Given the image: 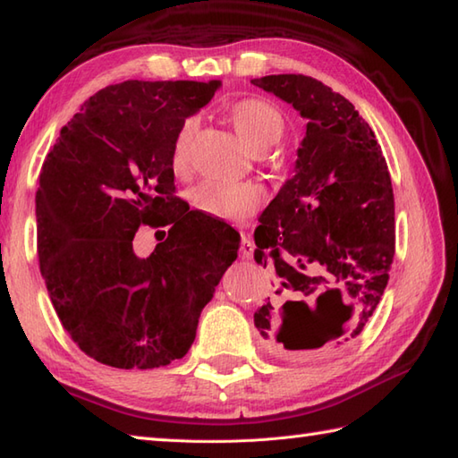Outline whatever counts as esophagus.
<instances>
[{"mask_svg":"<svg viewBox=\"0 0 458 458\" xmlns=\"http://www.w3.org/2000/svg\"><path fill=\"white\" fill-rule=\"evenodd\" d=\"M240 256L244 259H250L251 256H254V242H251L250 238H242V246H240Z\"/></svg>","mask_w":458,"mask_h":458,"instance_id":"esophagus-1","label":"esophagus"}]
</instances>
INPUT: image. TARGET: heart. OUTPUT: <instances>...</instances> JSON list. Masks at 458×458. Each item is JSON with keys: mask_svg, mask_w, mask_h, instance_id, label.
Masks as SVG:
<instances>
[{"mask_svg": "<svg viewBox=\"0 0 458 458\" xmlns=\"http://www.w3.org/2000/svg\"><path fill=\"white\" fill-rule=\"evenodd\" d=\"M230 123L242 143L254 155L269 151L285 130L284 115L276 106L258 98L242 100L232 106ZM194 130H197V122L187 120L174 135L171 149V167L174 173H184L189 169ZM191 200L207 216L224 222H242L259 207L264 200V192L250 182L204 181L192 189Z\"/></svg>", "mask_w": 458, "mask_h": 458, "instance_id": "obj_1", "label": "heart"}]
</instances>
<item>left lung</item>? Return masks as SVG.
Returning <instances> with one entry per match:
<instances>
[{
    "instance_id": "obj_1",
    "label": "left lung",
    "mask_w": 458,
    "mask_h": 458,
    "mask_svg": "<svg viewBox=\"0 0 458 458\" xmlns=\"http://www.w3.org/2000/svg\"><path fill=\"white\" fill-rule=\"evenodd\" d=\"M251 84L309 120L293 174L261 212L254 259L274 293L254 315L291 356H315L362 333L394 261V189L372 128L344 96L303 74Z\"/></svg>"
}]
</instances>
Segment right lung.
<instances>
[{
    "mask_svg": "<svg viewBox=\"0 0 458 458\" xmlns=\"http://www.w3.org/2000/svg\"><path fill=\"white\" fill-rule=\"evenodd\" d=\"M220 86H106L64 125L43 163L35 197L41 276L64 330L100 364L149 369L182 358L238 258L232 228L194 210L177 214L173 197L174 135ZM141 223L170 226L148 259L132 251Z\"/></svg>",
    "mask_w": 458,
    "mask_h": 458,
    "instance_id": "add662e5",
    "label": "right lung"
}]
</instances>
